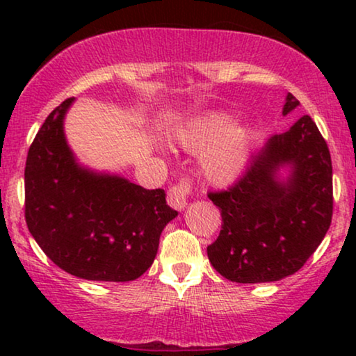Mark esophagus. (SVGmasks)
I'll list each match as a JSON object with an SVG mask.
<instances>
[{
	"label": "esophagus",
	"instance_id": "esophagus-1",
	"mask_svg": "<svg viewBox=\"0 0 356 356\" xmlns=\"http://www.w3.org/2000/svg\"><path fill=\"white\" fill-rule=\"evenodd\" d=\"M191 193V186H189V181L186 178H181V181L175 186L170 188L168 191V204L177 211H183L188 204V196Z\"/></svg>",
	"mask_w": 356,
	"mask_h": 356
}]
</instances>
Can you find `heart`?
<instances>
[{"instance_id": "heart-1", "label": "heart", "mask_w": 356, "mask_h": 356, "mask_svg": "<svg viewBox=\"0 0 356 356\" xmlns=\"http://www.w3.org/2000/svg\"><path fill=\"white\" fill-rule=\"evenodd\" d=\"M175 138L191 152L206 150L201 157L204 175L223 184L232 183L246 168L254 134L245 126H233L228 115L213 113L181 126Z\"/></svg>"}]
</instances>
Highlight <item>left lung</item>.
<instances>
[{
  "mask_svg": "<svg viewBox=\"0 0 356 356\" xmlns=\"http://www.w3.org/2000/svg\"><path fill=\"white\" fill-rule=\"evenodd\" d=\"M300 102L286 95L289 115ZM289 166V177L280 170ZM220 209L222 230L207 256L218 274L236 284L275 282L298 272L324 240L332 220V162L308 115L275 134L252 155L227 191L209 193Z\"/></svg>",
  "mask_w": 356,
  "mask_h": 356,
  "instance_id": "left-lung-1",
  "label": "left lung"
}]
</instances>
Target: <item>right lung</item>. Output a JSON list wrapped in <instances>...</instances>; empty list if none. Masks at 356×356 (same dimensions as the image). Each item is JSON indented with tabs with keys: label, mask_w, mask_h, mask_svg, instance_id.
Masks as SVG:
<instances>
[{
	"label": "right lung",
	"mask_w": 356,
	"mask_h": 356,
	"mask_svg": "<svg viewBox=\"0 0 356 356\" xmlns=\"http://www.w3.org/2000/svg\"><path fill=\"white\" fill-rule=\"evenodd\" d=\"M67 99L47 116L29 149L26 222L42 251L67 274L129 282L152 266L162 230L178 216L163 189L82 167L67 145Z\"/></svg>",
	"instance_id": "1"
}]
</instances>
